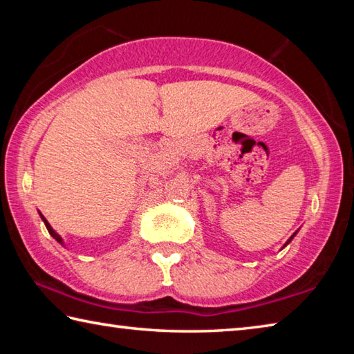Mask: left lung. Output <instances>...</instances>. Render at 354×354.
Wrapping results in <instances>:
<instances>
[{
  "mask_svg": "<svg viewBox=\"0 0 354 354\" xmlns=\"http://www.w3.org/2000/svg\"><path fill=\"white\" fill-rule=\"evenodd\" d=\"M295 234H297V232H295ZM295 234H293V236H292V237L289 239V241H287V242H286V245H289V242L292 241V239H293V237H295ZM286 245H284V247H286ZM284 247H283V248H284Z\"/></svg>",
  "mask_w": 354,
  "mask_h": 354,
  "instance_id": "left-lung-1",
  "label": "left lung"
}]
</instances>
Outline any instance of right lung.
Listing matches in <instances>:
<instances>
[{"label":"right lung","instance_id":"add662e5","mask_svg":"<svg viewBox=\"0 0 354 354\" xmlns=\"http://www.w3.org/2000/svg\"><path fill=\"white\" fill-rule=\"evenodd\" d=\"M40 217H41V220H44V223H45V226H46V230H48V232H50V234H51L53 237H55V239H56V241H57L59 243H62V245H64V241H62V237H61V236H59V234H57V232H56L55 230H53V227H51V225H50V223H48V221H46V218L44 217V215H41V214H40Z\"/></svg>","mask_w":354,"mask_h":354}]
</instances>
